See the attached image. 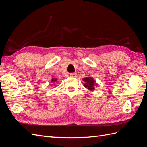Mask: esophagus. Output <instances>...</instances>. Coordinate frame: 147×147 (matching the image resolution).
Wrapping results in <instances>:
<instances>
[{"mask_svg": "<svg viewBox=\"0 0 147 147\" xmlns=\"http://www.w3.org/2000/svg\"><path fill=\"white\" fill-rule=\"evenodd\" d=\"M70 76L71 77H74V78H76L77 76V74L76 73H71L70 74Z\"/></svg>", "mask_w": 147, "mask_h": 147, "instance_id": "1", "label": "esophagus"}]
</instances>
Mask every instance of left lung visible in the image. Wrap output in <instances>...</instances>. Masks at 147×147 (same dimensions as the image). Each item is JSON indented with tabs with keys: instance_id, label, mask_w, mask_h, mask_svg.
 Returning <instances> with one entry per match:
<instances>
[{
	"instance_id": "left-lung-1",
	"label": "left lung",
	"mask_w": 147,
	"mask_h": 147,
	"mask_svg": "<svg viewBox=\"0 0 147 147\" xmlns=\"http://www.w3.org/2000/svg\"><path fill=\"white\" fill-rule=\"evenodd\" d=\"M83 80L85 83V84H84V87L88 88L90 91H93L94 90L96 82L93 80V78H92V77H86L83 78Z\"/></svg>"
}]
</instances>
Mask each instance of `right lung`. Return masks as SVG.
<instances>
[{
	"label": "right lung",
	"mask_w": 147,
	"mask_h": 147,
	"mask_svg": "<svg viewBox=\"0 0 147 147\" xmlns=\"http://www.w3.org/2000/svg\"><path fill=\"white\" fill-rule=\"evenodd\" d=\"M56 80H57V79H56V78H55V79H54V78H53V79H52V80H51V82H56Z\"/></svg>",
	"instance_id": "1"
}]
</instances>
